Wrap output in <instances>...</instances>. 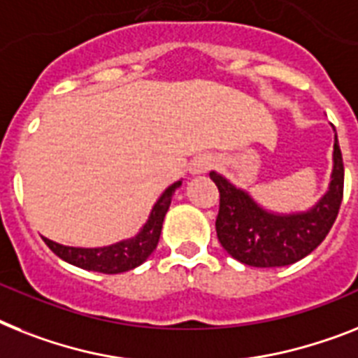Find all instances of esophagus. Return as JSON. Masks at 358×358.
I'll return each instance as SVG.
<instances>
[{
    "label": "esophagus",
    "instance_id": "1",
    "mask_svg": "<svg viewBox=\"0 0 358 358\" xmlns=\"http://www.w3.org/2000/svg\"><path fill=\"white\" fill-rule=\"evenodd\" d=\"M215 164V159L212 155H199L192 161V173H206Z\"/></svg>",
    "mask_w": 358,
    "mask_h": 358
}]
</instances>
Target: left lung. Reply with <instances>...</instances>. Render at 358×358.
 Listing matches in <instances>:
<instances>
[{
  "label": "left lung",
  "mask_w": 358,
  "mask_h": 358,
  "mask_svg": "<svg viewBox=\"0 0 358 358\" xmlns=\"http://www.w3.org/2000/svg\"><path fill=\"white\" fill-rule=\"evenodd\" d=\"M329 190L309 212L278 215L264 210L249 194L210 172L220 190L215 232L223 249L250 267H285L306 258L331 230L344 196V162L335 138Z\"/></svg>",
  "instance_id": "1"
}]
</instances>
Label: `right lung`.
Returning a JSON list of instances; mask_svg holds the SVG:
<instances>
[{
    "label": "right lung",
    "instance_id": "1",
    "mask_svg": "<svg viewBox=\"0 0 358 358\" xmlns=\"http://www.w3.org/2000/svg\"><path fill=\"white\" fill-rule=\"evenodd\" d=\"M181 186V181L173 182L166 192L159 197V201L153 206L150 220L143 230L135 238L120 241V243L109 245V247H100V249H76V247H66V245L55 243L51 239L43 238L47 247L52 252L71 265H76L85 271H94V273L104 274H119L131 271L138 267L148 259V256L155 250L159 243V236L162 230V221L166 215L170 203H172L173 192Z\"/></svg>",
    "mask_w": 358,
    "mask_h": 358
}]
</instances>
